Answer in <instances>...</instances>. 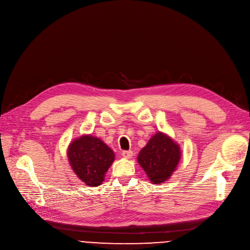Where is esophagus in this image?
Segmentation results:
<instances>
[{
	"label": "esophagus",
	"instance_id": "1",
	"mask_svg": "<svg viewBox=\"0 0 250 250\" xmlns=\"http://www.w3.org/2000/svg\"><path fill=\"white\" fill-rule=\"evenodd\" d=\"M122 155L125 158H131L132 156H133V152H132L131 150H124V151H122Z\"/></svg>",
	"mask_w": 250,
	"mask_h": 250
}]
</instances>
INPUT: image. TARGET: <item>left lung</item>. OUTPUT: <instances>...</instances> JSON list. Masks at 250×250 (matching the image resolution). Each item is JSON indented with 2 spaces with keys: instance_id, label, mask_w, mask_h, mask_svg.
Returning <instances> with one entry per match:
<instances>
[{
  "instance_id": "8db88e82",
  "label": "left lung",
  "mask_w": 250,
  "mask_h": 250,
  "mask_svg": "<svg viewBox=\"0 0 250 250\" xmlns=\"http://www.w3.org/2000/svg\"><path fill=\"white\" fill-rule=\"evenodd\" d=\"M180 145L168 135L157 132L143 147L137 160L152 184H164L170 179L181 160Z\"/></svg>"
}]
</instances>
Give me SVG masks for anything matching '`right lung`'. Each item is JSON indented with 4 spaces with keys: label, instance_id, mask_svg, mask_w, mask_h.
<instances>
[{
    "label": "right lung",
    "instance_id": "add662e5",
    "mask_svg": "<svg viewBox=\"0 0 250 250\" xmlns=\"http://www.w3.org/2000/svg\"><path fill=\"white\" fill-rule=\"evenodd\" d=\"M68 164L78 178L89 187L100 186L113 164V150L100 138L82 135L72 140L67 148Z\"/></svg>",
    "mask_w": 250,
    "mask_h": 250
}]
</instances>
